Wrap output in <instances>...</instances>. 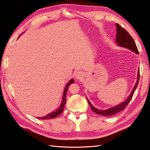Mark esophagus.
Wrapping results in <instances>:
<instances>
[{"label": "esophagus", "mask_w": 150, "mask_h": 150, "mask_svg": "<svg viewBox=\"0 0 150 150\" xmlns=\"http://www.w3.org/2000/svg\"><path fill=\"white\" fill-rule=\"evenodd\" d=\"M83 74L81 71H76V74H75V78L77 80H81L83 78Z\"/></svg>", "instance_id": "obj_1"}]
</instances>
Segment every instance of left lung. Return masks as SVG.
<instances>
[{
  "label": "left lung",
  "instance_id": "1",
  "mask_svg": "<svg viewBox=\"0 0 150 150\" xmlns=\"http://www.w3.org/2000/svg\"><path fill=\"white\" fill-rule=\"evenodd\" d=\"M116 27H117L116 28L117 34H116V43H117L119 46L127 48H128V49L133 51L134 52H135V54H139V51L137 49V47L136 46V44H135L133 38H132V37L130 35V34L128 33L125 29H123L122 27L119 24L116 23ZM139 75H140V74H139V69H138V74H137V81L136 83H135V85L134 86L133 90H132V91L131 92L130 95L128 96L126 101H125V102H123V103H120V105H117L114 106L113 107L109 108V109H108L100 110V109H96V108H95V107H94L91 105V103H90L89 100L87 98V100H88V103H89L90 107H91V110L93 111L94 112H95L99 115H102V116H112V115L119 112H120V111L123 110L128 105V104L129 103L130 101L131 100V99L132 98V96H133L135 88H137V86L138 85Z\"/></svg>",
  "mask_w": 150,
  "mask_h": 150
}]
</instances>
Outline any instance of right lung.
<instances>
[{
    "mask_svg": "<svg viewBox=\"0 0 150 150\" xmlns=\"http://www.w3.org/2000/svg\"><path fill=\"white\" fill-rule=\"evenodd\" d=\"M74 83V81L73 79H71L70 81H69L68 82L67 86H65V88H64V93H63V97H62V101L60 107H59L56 110H55V111H54V112H51L50 114H47V116H45L44 117H37V118H38V119H41V120H48V119H52V118H54V117H57V116H59V114H61L62 113V111H63L64 105H65V103H66V101H67V92L68 91L69 86H70V84H71V83Z\"/></svg>",
    "mask_w": 150,
    "mask_h": 150,
    "instance_id": "1",
    "label": "right lung"
}]
</instances>
